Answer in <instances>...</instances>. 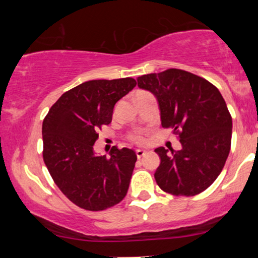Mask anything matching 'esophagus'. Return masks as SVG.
Instances as JSON below:
<instances>
[{
    "mask_svg": "<svg viewBox=\"0 0 258 258\" xmlns=\"http://www.w3.org/2000/svg\"><path fill=\"white\" fill-rule=\"evenodd\" d=\"M146 154H147V151L143 150V149H137V150H136V156H137V158L143 157Z\"/></svg>",
    "mask_w": 258,
    "mask_h": 258,
    "instance_id": "34e87169",
    "label": "esophagus"
}]
</instances>
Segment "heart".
I'll use <instances>...</instances> for the list:
<instances>
[{"mask_svg":"<svg viewBox=\"0 0 258 258\" xmlns=\"http://www.w3.org/2000/svg\"><path fill=\"white\" fill-rule=\"evenodd\" d=\"M134 140H136V141H141L142 139H141L140 136H135V137H134Z\"/></svg>","mask_w":258,"mask_h":258,"instance_id":"obj_1","label":"heart"}]
</instances>
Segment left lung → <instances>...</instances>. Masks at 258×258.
Returning <instances> with one entry per match:
<instances>
[{
	"label": "left lung",
	"instance_id": "obj_1",
	"mask_svg": "<svg viewBox=\"0 0 258 258\" xmlns=\"http://www.w3.org/2000/svg\"><path fill=\"white\" fill-rule=\"evenodd\" d=\"M141 89L157 98L163 128L177 134L182 149L155 151L161 163L155 179L163 191L195 196L221 174L231 146L232 119L214 84L185 70L168 69L137 79Z\"/></svg>",
	"mask_w": 258,
	"mask_h": 258
}]
</instances>
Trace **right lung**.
<instances>
[{"label": "right lung", "instance_id": "1", "mask_svg": "<svg viewBox=\"0 0 258 258\" xmlns=\"http://www.w3.org/2000/svg\"><path fill=\"white\" fill-rule=\"evenodd\" d=\"M136 86L132 77L93 80L66 91L43 119V161L55 184L77 207L100 211L121 202L137 156L114 147L97 156V132L111 122L116 102Z\"/></svg>", "mask_w": 258, "mask_h": 258}]
</instances>
